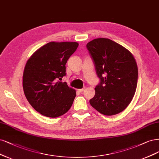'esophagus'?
<instances>
[{
    "mask_svg": "<svg viewBox=\"0 0 159 159\" xmlns=\"http://www.w3.org/2000/svg\"><path fill=\"white\" fill-rule=\"evenodd\" d=\"M84 91V88H82V89H78V91L80 92V93H82Z\"/></svg>",
    "mask_w": 159,
    "mask_h": 159,
    "instance_id": "1",
    "label": "esophagus"
}]
</instances>
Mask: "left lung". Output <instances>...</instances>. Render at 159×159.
Returning <instances> with one entry per match:
<instances>
[{"label":"left lung","mask_w":159,"mask_h":159,"mask_svg":"<svg viewBox=\"0 0 159 159\" xmlns=\"http://www.w3.org/2000/svg\"><path fill=\"white\" fill-rule=\"evenodd\" d=\"M86 47L100 82L91 105L100 113L112 116L123 111L132 101L138 84L135 60L126 48L109 39L98 38Z\"/></svg>","instance_id":"obj_1"}]
</instances>
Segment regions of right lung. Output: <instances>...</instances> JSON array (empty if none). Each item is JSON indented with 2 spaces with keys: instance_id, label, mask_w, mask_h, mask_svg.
Instances as JSON below:
<instances>
[{
  "instance_id": "right-lung-1",
  "label": "right lung",
  "mask_w": 159,
  "mask_h": 159,
  "mask_svg": "<svg viewBox=\"0 0 159 159\" xmlns=\"http://www.w3.org/2000/svg\"><path fill=\"white\" fill-rule=\"evenodd\" d=\"M76 42H50L36 51L27 61L23 75L27 100L45 116L57 118L67 112L76 93L61 81L66 64L76 51Z\"/></svg>"
}]
</instances>
